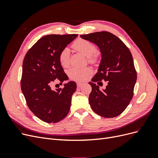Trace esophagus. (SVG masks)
<instances>
[{
	"label": "esophagus",
	"instance_id": "1",
	"mask_svg": "<svg viewBox=\"0 0 158 158\" xmlns=\"http://www.w3.org/2000/svg\"><path fill=\"white\" fill-rule=\"evenodd\" d=\"M76 84H77V87H78V88H80V87H81V85H82V83L78 82L76 83Z\"/></svg>",
	"mask_w": 158,
	"mask_h": 158
}]
</instances>
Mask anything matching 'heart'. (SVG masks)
Segmentation results:
<instances>
[{
  "label": "heart",
  "instance_id": "obj_1",
  "mask_svg": "<svg viewBox=\"0 0 158 158\" xmlns=\"http://www.w3.org/2000/svg\"><path fill=\"white\" fill-rule=\"evenodd\" d=\"M72 47L77 51L82 52L88 56V60L91 63H96L98 55L96 54L97 47L93 42L84 39H78L75 40ZM70 50L67 47L63 49L59 55V63L63 67H67L70 63ZM92 73V70L89 67L85 68H72L69 74L71 79L78 81H83L87 78L88 75Z\"/></svg>",
  "mask_w": 158,
  "mask_h": 158
}]
</instances>
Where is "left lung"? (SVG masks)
<instances>
[{
	"label": "left lung",
	"instance_id": "obj_1",
	"mask_svg": "<svg viewBox=\"0 0 158 158\" xmlns=\"http://www.w3.org/2000/svg\"><path fill=\"white\" fill-rule=\"evenodd\" d=\"M80 37L96 44L102 52L98 72L89 82L92 88L89 103L93 111L105 118L121 114L134 95L137 74L132 56L127 45L109 31H99ZM108 82L106 89L99 90L94 82Z\"/></svg>",
	"mask_w": 158,
	"mask_h": 158
}]
</instances>
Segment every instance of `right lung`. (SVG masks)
Segmentation results:
<instances>
[{
	"mask_svg": "<svg viewBox=\"0 0 158 158\" xmlns=\"http://www.w3.org/2000/svg\"><path fill=\"white\" fill-rule=\"evenodd\" d=\"M78 34L47 35L41 37L28 50L23 61L21 89L31 111L47 123L59 122L67 115L71 99L77 88L74 82L64 88H51L59 80L69 79L59 63L60 51Z\"/></svg>",
	"mask_w": 158,
	"mask_h": 158,
	"instance_id": "1",
	"label": "right lung"
}]
</instances>
